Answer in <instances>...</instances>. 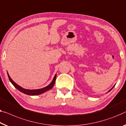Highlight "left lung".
Instances as JSON below:
<instances>
[{
    "label": "left lung",
    "instance_id": "8db88e82",
    "mask_svg": "<svg viewBox=\"0 0 126 126\" xmlns=\"http://www.w3.org/2000/svg\"><path fill=\"white\" fill-rule=\"evenodd\" d=\"M114 87H112V88H111V89H110V90H109V91H108V92H110V91H111V89H112V88H114Z\"/></svg>",
    "mask_w": 126,
    "mask_h": 126
}]
</instances>
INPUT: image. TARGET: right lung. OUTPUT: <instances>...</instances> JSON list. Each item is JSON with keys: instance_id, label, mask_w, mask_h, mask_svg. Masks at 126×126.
Listing matches in <instances>:
<instances>
[{"instance_id": "right-lung-1", "label": "right lung", "mask_w": 126, "mask_h": 126, "mask_svg": "<svg viewBox=\"0 0 126 126\" xmlns=\"http://www.w3.org/2000/svg\"><path fill=\"white\" fill-rule=\"evenodd\" d=\"M7 74H8V78L9 79V81H11V83L13 84V85H14L17 89H18V91H20L22 93L26 94H27V95H36L41 94L44 93V92H45L48 91V90L51 89V88L54 87V84H55V82L56 78H57V75H55V76H54L53 80H52L51 83H50L49 85H48V86H47V87H46L41 88V89H39L31 90V89H24V88H22L20 87V86L17 85L16 82H15L14 81H13V80L10 78V76H9V75L8 73H7Z\"/></svg>"}]
</instances>
